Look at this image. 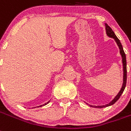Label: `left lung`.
Instances as JSON below:
<instances>
[{
    "instance_id": "1",
    "label": "left lung",
    "mask_w": 131,
    "mask_h": 131,
    "mask_svg": "<svg viewBox=\"0 0 131 131\" xmlns=\"http://www.w3.org/2000/svg\"><path fill=\"white\" fill-rule=\"evenodd\" d=\"M105 28H106V31H107V35L109 36V37H111V38H113V39H115V41H116V43H117V46H119V51H120V54H121L122 57V63H123V67H124V83L123 85H122V87L121 90L119 91V92L118 93L117 96H115V98L113 99L112 101H111L109 104H106V105H104V106H98V107H96L95 106V107H99V108H103V107H108V106H110V105H112L115 103L116 101H117L118 99L119 98V97L121 96L122 94L123 93L124 90L125 89L126 85V78H127V70H126V54L124 51L123 48H122V46L121 43H120V41H119V39L116 37V35H115V33L112 31V29L109 26H108L107 24H105ZM91 107H94V106H91Z\"/></svg>"
}]
</instances>
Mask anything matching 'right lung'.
<instances>
[{
  "label": "right lung",
  "instance_id": "right-lung-1",
  "mask_svg": "<svg viewBox=\"0 0 131 131\" xmlns=\"http://www.w3.org/2000/svg\"><path fill=\"white\" fill-rule=\"evenodd\" d=\"M48 102H47V103H48ZM47 103H46V104H44V105H46V104H47ZM41 106H42V105H41V106H39V107H41Z\"/></svg>",
  "mask_w": 131,
  "mask_h": 131
}]
</instances>
